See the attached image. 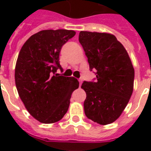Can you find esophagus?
<instances>
[{"instance_id":"esophagus-1","label":"esophagus","mask_w":151,"mask_h":151,"mask_svg":"<svg viewBox=\"0 0 151 151\" xmlns=\"http://www.w3.org/2000/svg\"><path fill=\"white\" fill-rule=\"evenodd\" d=\"M81 83H82V80H81V79H79V85H80V86L81 85Z\"/></svg>"}]
</instances>
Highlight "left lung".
I'll return each mask as SVG.
<instances>
[{
	"label": "left lung",
	"instance_id": "obj_1",
	"mask_svg": "<svg viewBox=\"0 0 151 151\" xmlns=\"http://www.w3.org/2000/svg\"><path fill=\"white\" fill-rule=\"evenodd\" d=\"M79 42L88 58L95 81H84L86 117L99 124L115 122L126 107L133 91L134 68L129 54L114 35L81 31Z\"/></svg>",
	"mask_w": 151,
	"mask_h": 151
}]
</instances>
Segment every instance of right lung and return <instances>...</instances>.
<instances>
[{"label": "right lung", "instance_id": "1", "mask_svg": "<svg viewBox=\"0 0 151 151\" xmlns=\"http://www.w3.org/2000/svg\"><path fill=\"white\" fill-rule=\"evenodd\" d=\"M68 29H46L32 35L21 48L15 70V85L28 112L41 123L60 121L70 106L72 92L79 87L73 77L63 72L59 53L75 35Z\"/></svg>", "mask_w": 151, "mask_h": 151}]
</instances>
